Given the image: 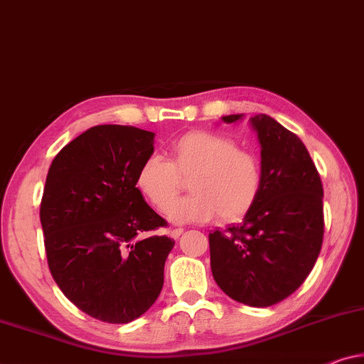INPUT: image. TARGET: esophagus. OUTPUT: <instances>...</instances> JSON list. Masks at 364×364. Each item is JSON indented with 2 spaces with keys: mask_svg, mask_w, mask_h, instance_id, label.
I'll return each mask as SVG.
<instances>
[{
  "mask_svg": "<svg viewBox=\"0 0 364 364\" xmlns=\"http://www.w3.org/2000/svg\"><path fill=\"white\" fill-rule=\"evenodd\" d=\"M181 234H183V229H181V228H176V229H173V231L170 232V235H171L173 239H178V237H180Z\"/></svg>",
  "mask_w": 364,
  "mask_h": 364,
  "instance_id": "esophagus-1",
  "label": "esophagus"
}]
</instances>
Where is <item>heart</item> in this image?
I'll list each match as a JSON object with an SVG mask.
<instances>
[{
	"label": "heart",
	"mask_w": 364,
	"mask_h": 364,
	"mask_svg": "<svg viewBox=\"0 0 364 364\" xmlns=\"http://www.w3.org/2000/svg\"><path fill=\"white\" fill-rule=\"evenodd\" d=\"M181 177L190 178L192 194L172 203ZM260 186L257 156L240 150L231 138L209 132L180 136L170 148V160L151 155L136 173L138 191L158 211L166 209L175 224L206 223L216 214L223 221H235L254 206Z\"/></svg>",
	"instance_id": "b5f03b06"
}]
</instances>
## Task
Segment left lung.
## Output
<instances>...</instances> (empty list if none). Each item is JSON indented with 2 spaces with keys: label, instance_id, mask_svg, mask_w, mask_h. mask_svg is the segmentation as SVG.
I'll use <instances>...</instances> for the list:
<instances>
[{
  "label": "left lung",
  "instance_id": "8db88e82",
  "mask_svg": "<svg viewBox=\"0 0 364 364\" xmlns=\"http://www.w3.org/2000/svg\"><path fill=\"white\" fill-rule=\"evenodd\" d=\"M242 114L226 115L234 124ZM262 186L242 224L209 234L211 270L224 294L249 306H270L305 282L323 242V186L295 133L259 114Z\"/></svg>",
  "mask_w": 364,
  "mask_h": 364
}]
</instances>
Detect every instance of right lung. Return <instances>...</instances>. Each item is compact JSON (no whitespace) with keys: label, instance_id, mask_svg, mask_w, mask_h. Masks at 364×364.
I'll return each instance as SVG.
<instances>
[{"label":"right lung","instance_id":"add662e5","mask_svg":"<svg viewBox=\"0 0 364 364\" xmlns=\"http://www.w3.org/2000/svg\"><path fill=\"white\" fill-rule=\"evenodd\" d=\"M155 133L97 125L68 143L50 163L41 201L49 270L84 314L129 323L160 295L175 240L138 235L166 226L136 188Z\"/></svg>","mask_w":364,"mask_h":364}]
</instances>
